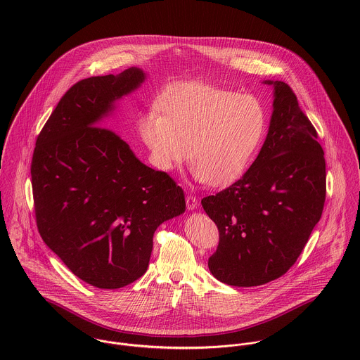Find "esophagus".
Segmentation results:
<instances>
[{"label": "esophagus", "mask_w": 360, "mask_h": 360, "mask_svg": "<svg viewBox=\"0 0 360 360\" xmlns=\"http://www.w3.org/2000/svg\"><path fill=\"white\" fill-rule=\"evenodd\" d=\"M186 204H187L188 210H194V209H197V206H198V200H197V197H194V195H187Z\"/></svg>", "instance_id": "esophagus-1"}]
</instances>
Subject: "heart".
Wrapping results in <instances>:
<instances>
[{
    "label": "heart",
    "mask_w": 360,
    "mask_h": 360,
    "mask_svg": "<svg viewBox=\"0 0 360 360\" xmlns=\"http://www.w3.org/2000/svg\"><path fill=\"white\" fill-rule=\"evenodd\" d=\"M140 115L139 134L155 166L170 172L187 158L194 177L226 187L250 167L266 129L262 103L251 96L201 82L179 83Z\"/></svg>",
    "instance_id": "1"
}]
</instances>
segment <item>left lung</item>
Instances as JSON below:
<instances>
[{
    "label": "left lung",
    "mask_w": 360,
    "mask_h": 360,
    "mask_svg": "<svg viewBox=\"0 0 360 360\" xmlns=\"http://www.w3.org/2000/svg\"><path fill=\"white\" fill-rule=\"evenodd\" d=\"M273 87L266 140L244 176L201 201L220 241L210 273L234 287L278 278L301 255L326 200V160L317 133L288 84Z\"/></svg>",
    "instance_id": "obj_1"
}]
</instances>
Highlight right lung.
I'll use <instances>...</instances> for the list:
<instances>
[{
    "instance_id": "right-lung-1",
    "label": "right lung",
    "mask_w": 360,
    "mask_h": 360,
    "mask_svg": "<svg viewBox=\"0 0 360 360\" xmlns=\"http://www.w3.org/2000/svg\"><path fill=\"white\" fill-rule=\"evenodd\" d=\"M147 80L140 68L80 80L43 127L32 160L37 227L79 278L116 290L148 267L155 230L186 210L183 190L103 127Z\"/></svg>"
}]
</instances>
